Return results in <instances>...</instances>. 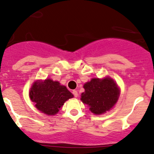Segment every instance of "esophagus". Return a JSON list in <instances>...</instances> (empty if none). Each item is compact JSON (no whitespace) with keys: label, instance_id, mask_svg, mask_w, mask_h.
I'll use <instances>...</instances> for the list:
<instances>
[{"label":"esophagus","instance_id":"obj_1","mask_svg":"<svg viewBox=\"0 0 154 154\" xmlns=\"http://www.w3.org/2000/svg\"><path fill=\"white\" fill-rule=\"evenodd\" d=\"M73 94H74V96L75 97H77V96H78V92H77V90H74V91H72Z\"/></svg>","mask_w":154,"mask_h":154}]
</instances>
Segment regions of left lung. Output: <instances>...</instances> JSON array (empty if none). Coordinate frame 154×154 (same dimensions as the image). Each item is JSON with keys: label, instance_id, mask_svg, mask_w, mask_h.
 <instances>
[{"label": "left lung", "instance_id": "8db88e82", "mask_svg": "<svg viewBox=\"0 0 154 154\" xmlns=\"http://www.w3.org/2000/svg\"><path fill=\"white\" fill-rule=\"evenodd\" d=\"M85 91L81 94V100L89 106L91 112L100 115L112 108L119 99V87L112 79L103 80L93 78L84 86Z\"/></svg>", "mask_w": 154, "mask_h": 154}]
</instances>
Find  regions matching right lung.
Returning a JSON list of instances; mask_svg holds the SVG:
<instances>
[{"instance_id": "1", "label": "right lung", "mask_w": 154, "mask_h": 154, "mask_svg": "<svg viewBox=\"0 0 154 154\" xmlns=\"http://www.w3.org/2000/svg\"><path fill=\"white\" fill-rule=\"evenodd\" d=\"M73 97L66 86L51 79L35 82L29 91V97L35 107L48 116L57 114L65 102Z\"/></svg>"}]
</instances>
